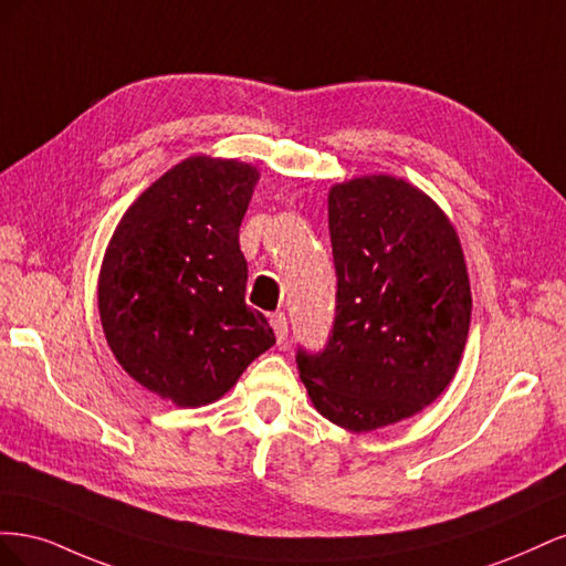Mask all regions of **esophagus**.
Returning a JSON list of instances; mask_svg holds the SVG:
<instances>
[{"label": "esophagus", "mask_w": 566, "mask_h": 566, "mask_svg": "<svg viewBox=\"0 0 566 566\" xmlns=\"http://www.w3.org/2000/svg\"><path fill=\"white\" fill-rule=\"evenodd\" d=\"M269 321H271L273 333H276L279 345H283V342L287 339V318H285V314H283V312H276V314L269 316Z\"/></svg>", "instance_id": "34e87169"}]
</instances>
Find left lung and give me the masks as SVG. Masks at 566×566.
I'll use <instances>...</instances> for the list:
<instances>
[{"instance_id":"8db88e82","label":"left lung","mask_w":566,"mask_h":566,"mask_svg":"<svg viewBox=\"0 0 566 566\" xmlns=\"http://www.w3.org/2000/svg\"><path fill=\"white\" fill-rule=\"evenodd\" d=\"M328 229L335 321L321 352L297 349V368L323 418L370 432L453 380L472 314L465 256L447 214L385 175L333 186Z\"/></svg>"}]
</instances>
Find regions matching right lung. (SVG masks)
I'll use <instances>...</instances> for the list:
<instances>
[{
  "instance_id": "add662e5",
  "label": "right lung",
  "mask_w": 566,
  "mask_h": 566,
  "mask_svg": "<svg viewBox=\"0 0 566 566\" xmlns=\"http://www.w3.org/2000/svg\"><path fill=\"white\" fill-rule=\"evenodd\" d=\"M260 172L238 160L188 158L134 200L98 276L101 325L132 378L177 406L212 403L273 335L245 304L238 243Z\"/></svg>"
}]
</instances>
